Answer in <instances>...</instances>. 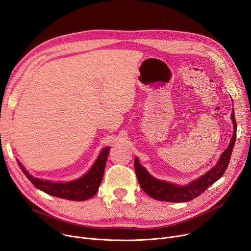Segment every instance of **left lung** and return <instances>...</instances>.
Here are the masks:
<instances>
[{"mask_svg": "<svg viewBox=\"0 0 251 251\" xmlns=\"http://www.w3.org/2000/svg\"><path fill=\"white\" fill-rule=\"evenodd\" d=\"M231 119L234 125V132L230 140L229 146L222 153L218 163H217L212 170H210L207 174L202 176L200 178L192 181L188 186L179 187L174 183L163 181L154 178L150 176L143 166L139 163L137 157L134 160V168L137 179L141 189L154 200L164 202H174V203H182L192 201L193 199L204 193L212 183L218 180L225 173L227 166L230 161V157L232 154L233 147H234L235 139H236V120L234 117V112L231 113Z\"/></svg>", "mask_w": 251, "mask_h": 251, "instance_id": "8db88e82", "label": "left lung"}]
</instances>
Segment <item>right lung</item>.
<instances>
[{
  "label": "right lung",
  "mask_w": 251,
  "mask_h": 251,
  "mask_svg": "<svg viewBox=\"0 0 251 251\" xmlns=\"http://www.w3.org/2000/svg\"><path fill=\"white\" fill-rule=\"evenodd\" d=\"M109 150L110 147H106L102 150L87 175L78 179L68 182H51L33 177L28 172H26L20 161L17 160V162H18L21 171L35 188L57 198L72 200V201H85V200L94 197L98 192L100 185H101Z\"/></svg>",
  "instance_id": "add662e5"
}]
</instances>
